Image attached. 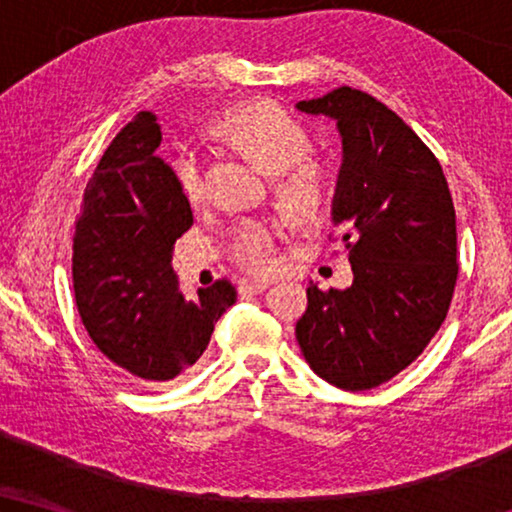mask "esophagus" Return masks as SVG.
<instances>
[{
  "label": "esophagus",
  "instance_id": "obj_1",
  "mask_svg": "<svg viewBox=\"0 0 512 512\" xmlns=\"http://www.w3.org/2000/svg\"><path fill=\"white\" fill-rule=\"evenodd\" d=\"M268 286V279H240L237 289H240L242 296H256V293H263Z\"/></svg>",
  "mask_w": 512,
  "mask_h": 512
}]
</instances>
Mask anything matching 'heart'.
Returning a JSON list of instances; mask_svg holds the SVG:
<instances>
[{"label": "heart", "mask_w": 512, "mask_h": 512, "mask_svg": "<svg viewBox=\"0 0 512 512\" xmlns=\"http://www.w3.org/2000/svg\"><path fill=\"white\" fill-rule=\"evenodd\" d=\"M216 132L242 153H247L258 170L277 177V198L296 214H312L326 198V174L319 165L303 163L312 151V137L303 123L275 104H247L230 111L216 125ZM202 158L195 142L174 146L172 172L186 200L202 195ZM277 223L265 219H244L230 237V256L249 272H268L275 265L279 244Z\"/></svg>", "instance_id": "obj_1"}]
</instances>
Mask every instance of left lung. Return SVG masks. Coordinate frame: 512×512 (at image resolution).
Instances as JSON below:
<instances>
[{"label": "left lung", "mask_w": 512, "mask_h": 512, "mask_svg": "<svg viewBox=\"0 0 512 512\" xmlns=\"http://www.w3.org/2000/svg\"><path fill=\"white\" fill-rule=\"evenodd\" d=\"M296 109L340 132L331 221L354 272L349 289L307 286L296 338L321 380L366 391L408 368L447 317L459 272L452 195L429 146L368 93L342 86Z\"/></svg>", "instance_id": "1"}]
</instances>
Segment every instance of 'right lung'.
Returning a JSON list of instances; mask_svg holds the SVG:
<instances>
[{
  "mask_svg": "<svg viewBox=\"0 0 512 512\" xmlns=\"http://www.w3.org/2000/svg\"><path fill=\"white\" fill-rule=\"evenodd\" d=\"M160 125L139 111L118 132L83 193L74 230V298L97 349L130 375L167 382L200 359L235 303L226 279L186 300L174 242L193 226L172 167L156 156Z\"/></svg>",
  "mask_w": 512,
  "mask_h": 512,
  "instance_id": "1",
  "label": "right lung"
}]
</instances>
